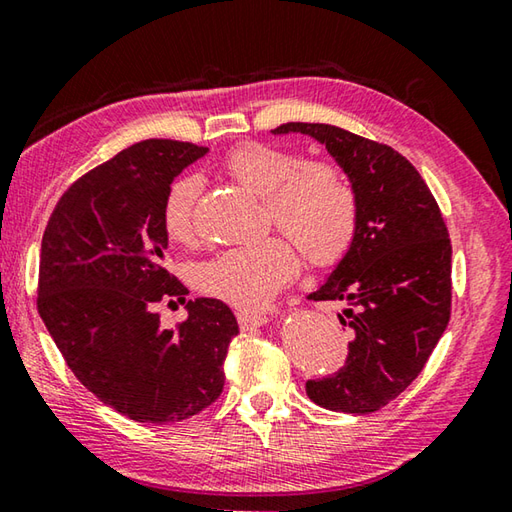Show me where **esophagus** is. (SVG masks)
I'll list each match as a JSON object with an SVG mask.
<instances>
[{"mask_svg": "<svg viewBox=\"0 0 512 512\" xmlns=\"http://www.w3.org/2000/svg\"><path fill=\"white\" fill-rule=\"evenodd\" d=\"M237 320L241 329H255V327H264L268 322V315L257 313V311H237Z\"/></svg>", "mask_w": 512, "mask_h": 512, "instance_id": "esophagus-1", "label": "esophagus"}]
</instances>
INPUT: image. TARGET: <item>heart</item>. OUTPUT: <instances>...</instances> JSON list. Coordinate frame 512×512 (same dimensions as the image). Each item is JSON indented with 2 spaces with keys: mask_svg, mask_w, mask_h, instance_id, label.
<instances>
[{
  "mask_svg": "<svg viewBox=\"0 0 512 512\" xmlns=\"http://www.w3.org/2000/svg\"><path fill=\"white\" fill-rule=\"evenodd\" d=\"M226 172L266 199L275 226L302 248L311 264L329 266L347 253L358 226V199L347 174L333 163H304L280 147L246 143L224 161ZM199 176L176 179L163 201V230L174 244L194 235ZM300 268V253L286 237L221 250L194 268V286L239 309H259Z\"/></svg>",
  "mask_w": 512,
  "mask_h": 512,
  "instance_id": "obj_1",
  "label": "heart"
}]
</instances>
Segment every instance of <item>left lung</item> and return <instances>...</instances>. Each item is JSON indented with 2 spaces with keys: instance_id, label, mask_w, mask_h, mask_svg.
I'll return each mask as SVG.
<instances>
[{
  "instance_id": "8db88e82",
  "label": "left lung",
  "mask_w": 512,
  "mask_h": 512,
  "mask_svg": "<svg viewBox=\"0 0 512 512\" xmlns=\"http://www.w3.org/2000/svg\"><path fill=\"white\" fill-rule=\"evenodd\" d=\"M273 134H306L327 147L358 199L351 246L309 300H340L351 329L338 374L306 380L313 403L369 414L421 374L450 320L448 228L416 167L389 145L322 123H286Z\"/></svg>"
}]
</instances>
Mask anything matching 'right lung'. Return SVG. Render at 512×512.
I'll return each mask as SVG.
<instances>
[{
	"label": "right lung",
	"mask_w": 512,
	"mask_h": 512,
	"mask_svg": "<svg viewBox=\"0 0 512 512\" xmlns=\"http://www.w3.org/2000/svg\"><path fill=\"white\" fill-rule=\"evenodd\" d=\"M208 147L141 141L71 185L42 237L37 311L69 369L111 410L138 423H176L224 389L239 327L228 304L188 300L189 320L160 327L153 306L185 301L165 268L163 201L174 176Z\"/></svg>",
	"instance_id": "1"
}]
</instances>
